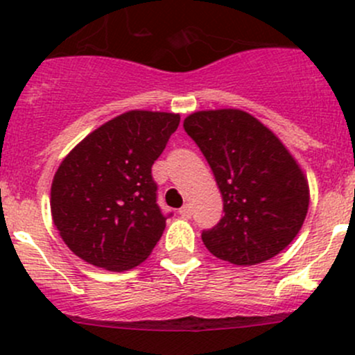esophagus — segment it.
Here are the masks:
<instances>
[{
  "label": "esophagus",
  "instance_id": "1",
  "mask_svg": "<svg viewBox=\"0 0 355 355\" xmlns=\"http://www.w3.org/2000/svg\"><path fill=\"white\" fill-rule=\"evenodd\" d=\"M178 212H180L182 218H190V216H192V206H190V204H184Z\"/></svg>",
  "mask_w": 355,
  "mask_h": 355
}]
</instances>
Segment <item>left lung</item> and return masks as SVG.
<instances>
[{
  "label": "left lung",
  "mask_w": 355,
  "mask_h": 355,
  "mask_svg": "<svg viewBox=\"0 0 355 355\" xmlns=\"http://www.w3.org/2000/svg\"><path fill=\"white\" fill-rule=\"evenodd\" d=\"M214 173L225 216L202 231L206 248L234 266H255L296 238L309 206L303 170L279 137L236 109L202 110L184 121Z\"/></svg>",
  "instance_id": "1"
}]
</instances>
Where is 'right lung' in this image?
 <instances>
[{
    "mask_svg": "<svg viewBox=\"0 0 355 355\" xmlns=\"http://www.w3.org/2000/svg\"><path fill=\"white\" fill-rule=\"evenodd\" d=\"M178 124V114L125 112L62 159L52 180L51 212L74 255L114 272L148 259L171 216L156 204L151 166Z\"/></svg>",
    "mask_w": 355,
    "mask_h": 355,
    "instance_id": "right-lung-1",
    "label": "right lung"
}]
</instances>
